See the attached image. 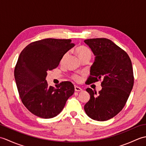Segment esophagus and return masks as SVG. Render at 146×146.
I'll use <instances>...</instances> for the list:
<instances>
[{
	"label": "esophagus",
	"mask_w": 146,
	"mask_h": 146,
	"mask_svg": "<svg viewBox=\"0 0 146 146\" xmlns=\"http://www.w3.org/2000/svg\"><path fill=\"white\" fill-rule=\"evenodd\" d=\"M75 90L76 91V92H80V91L82 90V89L80 87H79V86H75Z\"/></svg>",
	"instance_id": "1"
}]
</instances>
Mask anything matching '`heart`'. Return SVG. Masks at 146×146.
Masks as SVG:
<instances>
[{
	"instance_id": "b5f03b06",
	"label": "heart",
	"mask_w": 146,
	"mask_h": 146,
	"mask_svg": "<svg viewBox=\"0 0 146 146\" xmlns=\"http://www.w3.org/2000/svg\"><path fill=\"white\" fill-rule=\"evenodd\" d=\"M76 52L77 54H78V57L80 59H81L85 56H90L92 54V52L91 50L88 47H86L85 46H80L78 47H77L76 48ZM68 54V52H65V53L63 54V57H62V60H63L64 58ZM72 78L73 80H76V81H78V80H80V76L78 75H74Z\"/></svg>"
}]
</instances>
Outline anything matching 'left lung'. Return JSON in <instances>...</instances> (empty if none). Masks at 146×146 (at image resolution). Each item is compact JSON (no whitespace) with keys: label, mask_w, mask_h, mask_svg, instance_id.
Returning a JSON list of instances; mask_svg holds the SVG:
<instances>
[{"label":"left lung","mask_w":146,"mask_h":146,"mask_svg":"<svg viewBox=\"0 0 146 146\" xmlns=\"http://www.w3.org/2000/svg\"><path fill=\"white\" fill-rule=\"evenodd\" d=\"M95 56L86 84L102 80L98 94L88 88L90 98L84 106L86 115L97 121L113 118L124 107L134 85V73L127 53L106 38L85 39Z\"/></svg>","instance_id":"8db88e82"}]
</instances>
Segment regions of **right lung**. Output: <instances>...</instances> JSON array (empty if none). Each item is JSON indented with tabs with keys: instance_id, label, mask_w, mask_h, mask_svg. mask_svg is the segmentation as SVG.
<instances>
[{
	"instance_id": "add662e5",
	"label": "right lung",
	"mask_w": 146,
	"mask_h": 146,
	"mask_svg": "<svg viewBox=\"0 0 146 146\" xmlns=\"http://www.w3.org/2000/svg\"><path fill=\"white\" fill-rule=\"evenodd\" d=\"M74 46L68 39L48 38L31 42L21 52L14 70L15 82L22 102L35 115L42 119L58 115L75 92L70 82L53 87L46 80L47 71L57 68Z\"/></svg>"
}]
</instances>
